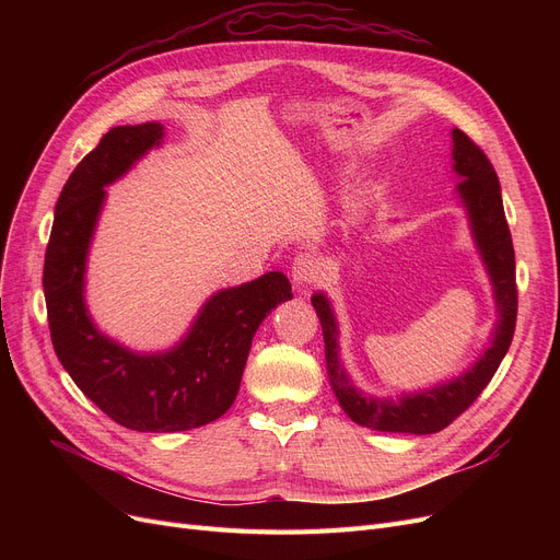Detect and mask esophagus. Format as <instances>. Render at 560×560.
Masks as SVG:
<instances>
[{
    "mask_svg": "<svg viewBox=\"0 0 560 560\" xmlns=\"http://www.w3.org/2000/svg\"><path fill=\"white\" fill-rule=\"evenodd\" d=\"M290 277L295 285H311L322 277V265L313 254H298L292 260Z\"/></svg>",
    "mask_w": 560,
    "mask_h": 560,
    "instance_id": "34e87169",
    "label": "esophagus"
}]
</instances>
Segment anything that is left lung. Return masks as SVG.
I'll return each instance as SVG.
<instances>
[{
  "label": "left lung",
  "instance_id": "8db88e82",
  "mask_svg": "<svg viewBox=\"0 0 560 560\" xmlns=\"http://www.w3.org/2000/svg\"><path fill=\"white\" fill-rule=\"evenodd\" d=\"M452 170L458 176L454 188L467 215L469 233L492 285L497 319L481 354L452 378L438 381L429 388L401 393L399 397H378L361 390L351 381L340 359V325L327 292H313L311 304L319 317L327 347V374L340 408L361 427L386 433L427 435L443 431L472 404L490 384L499 363L504 361L513 340L517 317L515 252L504 215L502 186L492 163L463 131L452 129Z\"/></svg>",
  "mask_w": 560,
  "mask_h": 560
}]
</instances>
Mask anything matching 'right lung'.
<instances>
[{
	"instance_id": "1",
	"label": "right lung",
	"mask_w": 560,
	"mask_h": 560,
	"mask_svg": "<svg viewBox=\"0 0 560 560\" xmlns=\"http://www.w3.org/2000/svg\"><path fill=\"white\" fill-rule=\"evenodd\" d=\"M165 127H113L70 174L56 201L43 288L56 357L79 390L133 431L176 433L222 418L241 390L254 334L292 300L283 272L215 290L167 349L138 351L104 334L88 311V254L115 184L156 147Z\"/></svg>"
}]
</instances>
